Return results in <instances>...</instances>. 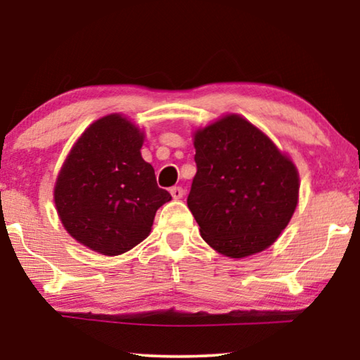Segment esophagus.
I'll list each match as a JSON object with an SVG mask.
<instances>
[{"mask_svg": "<svg viewBox=\"0 0 360 360\" xmlns=\"http://www.w3.org/2000/svg\"><path fill=\"white\" fill-rule=\"evenodd\" d=\"M170 193H172V196H174V200H180V198H184L185 190L181 188V186H172Z\"/></svg>", "mask_w": 360, "mask_h": 360, "instance_id": "esophagus-1", "label": "esophagus"}]
</instances>
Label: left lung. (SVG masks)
<instances>
[{"label": "left lung", "mask_w": 360, "mask_h": 360, "mask_svg": "<svg viewBox=\"0 0 360 360\" xmlns=\"http://www.w3.org/2000/svg\"><path fill=\"white\" fill-rule=\"evenodd\" d=\"M186 205L211 248L233 259L267 249L298 203V174L264 132L231 115L195 134Z\"/></svg>", "instance_id": "1"}]
</instances>
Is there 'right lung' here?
Here are the masks:
<instances>
[{
    "label": "right lung",
    "instance_id": "1",
    "mask_svg": "<svg viewBox=\"0 0 360 360\" xmlns=\"http://www.w3.org/2000/svg\"><path fill=\"white\" fill-rule=\"evenodd\" d=\"M142 141L126 117H101L80 136L58 174L53 198L62 224L100 254H122L144 240L155 211L172 200L142 159Z\"/></svg>",
    "mask_w": 360,
    "mask_h": 360
}]
</instances>
